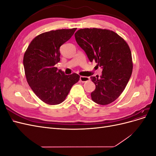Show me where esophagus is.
Segmentation results:
<instances>
[{
    "label": "esophagus",
    "mask_w": 156,
    "mask_h": 156,
    "mask_svg": "<svg viewBox=\"0 0 156 156\" xmlns=\"http://www.w3.org/2000/svg\"><path fill=\"white\" fill-rule=\"evenodd\" d=\"M90 78L88 77H85V76H81L80 77V81H81L82 83L87 82L89 81Z\"/></svg>",
    "instance_id": "34e87169"
}]
</instances>
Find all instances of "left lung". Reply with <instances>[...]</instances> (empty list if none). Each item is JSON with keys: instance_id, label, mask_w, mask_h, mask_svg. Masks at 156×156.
<instances>
[{"instance_id": "1", "label": "left lung", "mask_w": 156, "mask_h": 156, "mask_svg": "<svg viewBox=\"0 0 156 156\" xmlns=\"http://www.w3.org/2000/svg\"><path fill=\"white\" fill-rule=\"evenodd\" d=\"M75 37L89 60L103 69L100 78L90 77L96 85L92 100L109 104L120 96L131 77L133 62L128 45L115 32L96 28L80 29Z\"/></svg>"}]
</instances>
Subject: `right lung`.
<instances>
[{
	"mask_svg": "<svg viewBox=\"0 0 156 156\" xmlns=\"http://www.w3.org/2000/svg\"><path fill=\"white\" fill-rule=\"evenodd\" d=\"M76 29L42 33L32 40L25 53L23 66L28 84L36 95L49 105L63 102L79 80L78 74L65 75L55 67L60 60V46L71 38Z\"/></svg>",
	"mask_w": 156,
	"mask_h": 156,
	"instance_id": "add662e5",
	"label": "right lung"
}]
</instances>
